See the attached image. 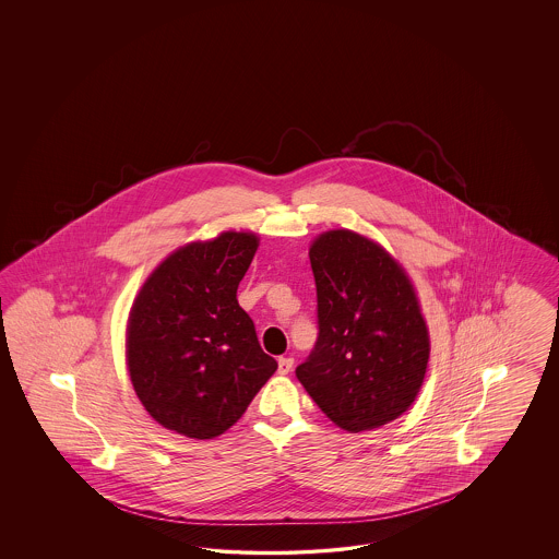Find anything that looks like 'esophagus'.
<instances>
[{
	"mask_svg": "<svg viewBox=\"0 0 559 559\" xmlns=\"http://www.w3.org/2000/svg\"><path fill=\"white\" fill-rule=\"evenodd\" d=\"M290 369H293V358H290V356L278 358V372H281V374H288Z\"/></svg>",
	"mask_w": 559,
	"mask_h": 559,
	"instance_id": "esophagus-1",
	"label": "esophagus"
}]
</instances>
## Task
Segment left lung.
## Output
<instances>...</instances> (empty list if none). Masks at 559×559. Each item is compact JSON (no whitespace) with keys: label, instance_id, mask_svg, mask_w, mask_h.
Wrapping results in <instances>:
<instances>
[{"label":"left lung","instance_id":"obj_1","mask_svg":"<svg viewBox=\"0 0 559 559\" xmlns=\"http://www.w3.org/2000/svg\"><path fill=\"white\" fill-rule=\"evenodd\" d=\"M318 288V342L297 379L348 432L402 416L423 388L428 328L404 269L379 243L348 229L309 248Z\"/></svg>","mask_w":559,"mask_h":559}]
</instances>
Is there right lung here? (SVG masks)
Wrapping results in <instances>:
<instances>
[{"label":"right lung","mask_w":559,"mask_h":559,"mask_svg":"<svg viewBox=\"0 0 559 559\" xmlns=\"http://www.w3.org/2000/svg\"><path fill=\"white\" fill-rule=\"evenodd\" d=\"M255 248L254 234L237 231L188 243L152 272L131 309L127 362L136 397L155 423L188 439L231 428L278 367L237 304Z\"/></svg>","instance_id":"add662e5"}]
</instances>
